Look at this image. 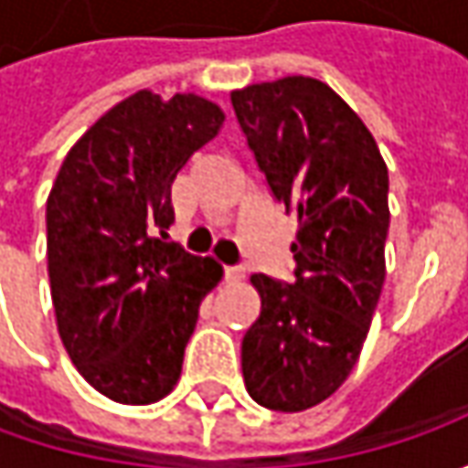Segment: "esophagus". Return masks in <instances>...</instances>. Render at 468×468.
Masks as SVG:
<instances>
[{"label":"esophagus","instance_id":"esophagus-1","mask_svg":"<svg viewBox=\"0 0 468 468\" xmlns=\"http://www.w3.org/2000/svg\"><path fill=\"white\" fill-rule=\"evenodd\" d=\"M224 279L229 281V283H239V281H244V268L242 265H226Z\"/></svg>","mask_w":468,"mask_h":468}]
</instances>
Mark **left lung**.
<instances>
[{"instance_id": "8db88e82", "label": "left lung", "mask_w": 468, "mask_h": 468, "mask_svg": "<svg viewBox=\"0 0 468 468\" xmlns=\"http://www.w3.org/2000/svg\"><path fill=\"white\" fill-rule=\"evenodd\" d=\"M268 187L297 216L294 283L250 276L261 317L242 338L247 393L273 411L331 399L359 359L386 281L388 166L331 85L292 75L231 90Z\"/></svg>"}]
</instances>
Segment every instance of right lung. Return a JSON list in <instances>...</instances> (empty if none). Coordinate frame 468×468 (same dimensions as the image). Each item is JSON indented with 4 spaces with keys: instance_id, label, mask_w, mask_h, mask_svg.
Masks as SVG:
<instances>
[{
    "instance_id": "1",
    "label": "right lung",
    "mask_w": 468,
    "mask_h": 468,
    "mask_svg": "<svg viewBox=\"0 0 468 468\" xmlns=\"http://www.w3.org/2000/svg\"><path fill=\"white\" fill-rule=\"evenodd\" d=\"M218 103L143 88L69 148L46 200L57 331L82 378L117 404L169 396L200 302L224 268L166 242L171 182L221 133Z\"/></svg>"
}]
</instances>
